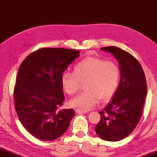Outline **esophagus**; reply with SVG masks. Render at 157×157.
<instances>
[{"label":"esophagus","mask_w":157,"mask_h":157,"mask_svg":"<svg viewBox=\"0 0 157 157\" xmlns=\"http://www.w3.org/2000/svg\"><path fill=\"white\" fill-rule=\"evenodd\" d=\"M75 113L78 114H82V113H87V111H85V110H81V109H76Z\"/></svg>","instance_id":"esophagus-1"}]
</instances>
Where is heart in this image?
Returning a JSON list of instances; mask_svg holds the SVG:
<instances>
[{"instance_id": "obj_1", "label": "heart", "mask_w": 157, "mask_h": 157, "mask_svg": "<svg viewBox=\"0 0 157 157\" xmlns=\"http://www.w3.org/2000/svg\"><path fill=\"white\" fill-rule=\"evenodd\" d=\"M60 81L63 90L69 95L78 92L82 84H85V92L72 99L70 105L89 111L100 99L106 102L112 99L119 85L120 69L113 62L88 57L75 65L74 72L65 71Z\"/></svg>"}]
</instances>
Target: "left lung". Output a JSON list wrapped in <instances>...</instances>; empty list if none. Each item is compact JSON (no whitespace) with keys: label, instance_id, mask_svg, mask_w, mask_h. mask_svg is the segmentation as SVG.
Wrapping results in <instances>:
<instances>
[{"label":"left lung","instance_id":"8db88e82","mask_svg":"<svg viewBox=\"0 0 157 157\" xmlns=\"http://www.w3.org/2000/svg\"><path fill=\"white\" fill-rule=\"evenodd\" d=\"M118 61L121 80L112 101L99 112L95 131L101 139L119 141L128 137L138 124L147 94L145 75L134 56L116 46L101 48Z\"/></svg>","mask_w":157,"mask_h":157}]
</instances>
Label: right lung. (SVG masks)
Here are the masks:
<instances>
[{
  "label": "right lung",
  "mask_w": 157,
  "mask_h": 157,
  "mask_svg": "<svg viewBox=\"0 0 157 157\" xmlns=\"http://www.w3.org/2000/svg\"><path fill=\"white\" fill-rule=\"evenodd\" d=\"M79 51L42 48L29 54L19 67L14 89L19 120L32 135L52 141L63 135L75 116L73 109H58L65 97L61 75Z\"/></svg>",
  "instance_id": "right-lung-1"
}]
</instances>
